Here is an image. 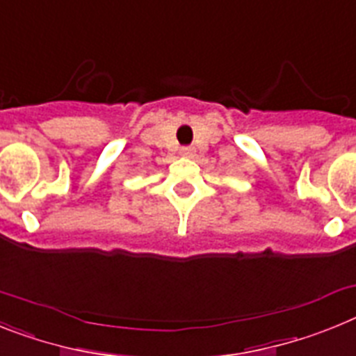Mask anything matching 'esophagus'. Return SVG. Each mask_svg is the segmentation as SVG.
<instances>
[{
    "label": "esophagus",
    "mask_w": 356,
    "mask_h": 356,
    "mask_svg": "<svg viewBox=\"0 0 356 356\" xmlns=\"http://www.w3.org/2000/svg\"><path fill=\"white\" fill-rule=\"evenodd\" d=\"M180 154L184 158H193L194 156V147H181Z\"/></svg>",
    "instance_id": "34e87169"
}]
</instances>
